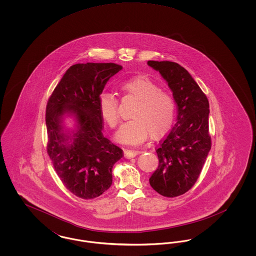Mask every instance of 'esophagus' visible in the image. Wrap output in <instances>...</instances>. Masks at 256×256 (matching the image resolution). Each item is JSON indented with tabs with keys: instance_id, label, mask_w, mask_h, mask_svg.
Instances as JSON below:
<instances>
[{
	"instance_id": "obj_1",
	"label": "esophagus",
	"mask_w": 256,
	"mask_h": 256,
	"mask_svg": "<svg viewBox=\"0 0 256 256\" xmlns=\"http://www.w3.org/2000/svg\"><path fill=\"white\" fill-rule=\"evenodd\" d=\"M124 158H132L134 156H136L137 154H141V150H124Z\"/></svg>"
}]
</instances>
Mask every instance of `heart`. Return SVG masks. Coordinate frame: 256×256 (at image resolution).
<instances>
[{"label":"heart","instance_id":"obj_1","mask_svg":"<svg viewBox=\"0 0 256 256\" xmlns=\"http://www.w3.org/2000/svg\"><path fill=\"white\" fill-rule=\"evenodd\" d=\"M122 94L136 102L132 111V120L124 122L116 139L124 144L138 145L152 136L158 139L170 130L176 114V102L169 93L146 76H135L120 86ZM100 113L111 128L120 121L119 100L110 93L98 98Z\"/></svg>","mask_w":256,"mask_h":256}]
</instances>
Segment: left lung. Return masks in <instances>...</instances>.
<instances>
[{"label": "left lung", "mask_w": 256, "mask_h": 256, "mask_svg": "<svg viewBox=\"0 0 256 256\" xmlns=\"http://www.w3.org/2000/svg\"><path fill=\"white\" fill-rule=\"evenodd\" d=\"M170 87L178 106L176 122L156 150L158 168L150 178L160 195L174 198L190 190L211 148L209 102L186 69L172 61H148Z\"/></svg>", "instance_id": "1"}]
</instances>
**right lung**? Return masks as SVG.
<instances>
[{
	"label": "right lung",
	"instance_id": "right-lung-1",
	"mask_svg": "<svg viewBox=\"0 0 256 256\" xmlns=\"http://www.w3.org/2000/svg\"><path fill=\"white\" fill-rule=\"evenodd\" d=\"M115 63L72 65L54 88L46 108L47 152L63 185L74 195L91 200L112 184V168L124 156L122 148L102 134L98 98L111 76L122 70ZM73 116L76 128L62 126Z\"/></svg>",
	"mask_w": 256,
	"mask_h": 256
}]
</instances>
